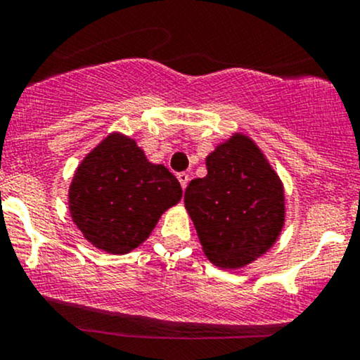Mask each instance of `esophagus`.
I'll use <instances>...</instances> for the list:
<instances>
[{
    "label": "esophagus",
    "instance_id": "1",
    "mask_svg": "<svg viewBox=\"0 0 360 360\" xmlns=\"http://www.w3.org/2000/svg\"><path fill=\"white\" fill-rule=\"evenodd\" d=\"M177 179H179L181 188L186 189V186H188V183H189V176L186 174V172H179V174H177Z\"/></svg>",
    "mask_w": 360,
    "mask_h": 360
}]
</instances>
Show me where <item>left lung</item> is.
<instances>
[{
  "instance_id": "obj_1",
  "label": "left lung",
  "mask_w": 360,
  "mask_h": 360,
  "mask_svg": "<svg viewBox=\"0 0 360 360\" xmlns=\"http://www.w3.org/2000/svg\"><path fill=\"white\" fill-rule=\"evenodd\" d=\"M206 171L186 188V212L210 262L240 269L266 254L283 232V181L257 143L240 131L210 152Z\"/></svg>"
}]
</instances>
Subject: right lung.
Here are the masks:
<instances>
[{"label": "right lung", "mask_w": 360, "mask_h": 360, "mask_svg": "<svg viewBox=\"0 0 360 360\" xmlns=\"http://www.w3.org/2000/svg\"><path fill=\"white\" fill-rule=\"evenodd\" d=\"M181 198L179 181L166 166L148 162L134 139L113 131L74 172L69 212L91 245L123 255L142 245Z\"/></svg>", "instance_id": "obj_1"}]
</instances>
